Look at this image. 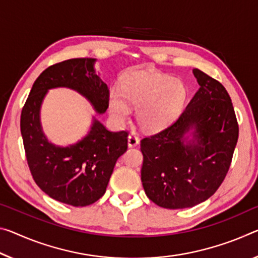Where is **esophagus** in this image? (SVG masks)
Returning a JSON list of instances; mask_svg holds the SVG:
<instances>
[{
	"instance_id": "34e87169",
	"label": "esophagus",
	"mask_w": 258,
	"mask_h": 258,
	"mask_svg": "<svg viewBox=\"0 0 258 258\" xmlns=\"http://www.w3.org/2000/svg\"><path fill=\"white\" fill-rule=\"evenodd\" d=\"M127 142H128V147H136L139 145V142H140V140H139V138L137 134H130L128 136V139H127Z\"/></svg>"
}]
</instances>
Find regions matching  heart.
I'll use <instances>...</instances> for the list:
<instances>
[{"mask_svg": "<svg viewBox=\"0 0 258 258\" xmlns=\"http://www.w3.org/2000/svg\"><path fill=\"white\" fill-rule=\"evenodd\" d=\"M188 97L183 81L163 73L133 72L122 78L120 92L111 88L109 111L114 119L124 121L130 116L126 102L137 107V119L142 127L158 131L177 119Z\"/></svg>", "mask_w": 258, "mask_h": 258, "instance_id": "heart-1", "label": "heart"}]
</instances>
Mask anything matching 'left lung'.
Masks as SVG:
<instances>
[{
	"instance_id": "obj_1",
	"label": "left lung",
	"mask_w": 258,
	"mask_h": 258,
	"mask_svg": "<svg viewBox=\"0 0 258 258\" xmlns=\"http://www.w3.org/2000/svg\"><path fill=\"white\" fill-rule=\"evenodd\" d=\"M200 89L178 119L141 140V181L158 207L183 209L206 201L222 185L239 138L231 97L218 80L194 69ZM194 127L195 144L184 145Z\"/></svg>"
}]
</instances>
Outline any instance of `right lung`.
<instances>
[{
  "mask_svg": "<svg viewBox=\"0 0 258 258\" xmlns=\"http://www.w3.org/2000/svg\"><path fill=\"white\" fill-rule=\"evenodd\" d=\"M93 58H71L47 68L34 81L20 114L27 164L44 193L65 204L86 207L104 195L117 159L127 150L126 131L111 132L94 120L91 132L67 148L49 144L40 125V105L48 89H76L97 112L108 109L109 88L94 71Z\"/></svg>",
  "mask_w": 258,
  "mask_h": 258,
  "instance_id": "1",
  "label": "right lung"
}]
</instances>
